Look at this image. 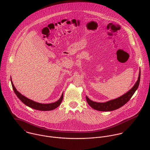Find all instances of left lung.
Segmentation results:
<instances>
[{
	"label": "left lung",
	"instance_id": "8db88e82",
	"mask_svg": "<svg viewBox=\"0 0 150 150\" xmlns=\"http://www.w3.org/2000/svg\"><path fill=\"white\" fill-rule=\"evenodd\" d=\"M140 81V69L139 74V77L137 82L133 86V88L129 90L123 95L114 100L108 101L105 103H97L91 101L88 96L86 97V101L89 105L93 109L100 111H111L120 108L124 105L131 98L135 91L137 89Z\"/></svg>",
	"mask_w": 150,
	"mask_h": 150
}]
</instances>
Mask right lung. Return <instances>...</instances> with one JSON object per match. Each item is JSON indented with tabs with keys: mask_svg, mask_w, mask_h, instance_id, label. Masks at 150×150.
Returning <instances> with one entry per match:
<instances>
[{
	"mask_svg": "<svg viewBox=\"0 0 150 150\" xmlns=\"http://www.w3.org/2000/svg\"><path fill=\"white\" fill-rule=\"evenodd\" d=\"M11 79V85L13 87V90L16 94V96L18 97V98L26 105L28 106L29 107H30L33 109L36 110H39V111H51L53 110L56 108H57L61 104V103L63 99V93L60 98V99L53 103L50 104H42V103H37L36 101H34L32 100H30L27 97H25L23 94H21L19 91H18L15 86H14V84L12 82L11 78H10Z\"/></svg>",
	"mask_w": 150,
	"mask_h": 150,
	"instance_id": "obj_1",
	"label": "right lung"
}]
</instances>
